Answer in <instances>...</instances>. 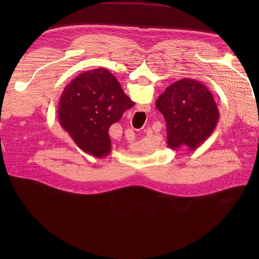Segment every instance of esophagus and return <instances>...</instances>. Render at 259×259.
<instances>
[{
  "label": "esophagus",
  "mask_w": 259,
  "mask_h": 259,
  "mask_svg": "<svg viewBox=\"0 0 259 259\" xmlns=\"http://www.w3.org/2000/svg\"><path fill=\"white\" fill-rule=\"evenodd\" d=\"M126 138H128V140L129 141H134L135 140V134H134V131L133 130H128L126 131Z\"/></svg>",
  "instance_id": "obj_1"
}]
</instances>
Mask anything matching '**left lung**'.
<instances>
[{
  "instance_id": "left-lung-1",
  "label": "left lung",
  "mask_w": 259,
  "mask_h": 259,
  "mask_svg": "<svg viewBox=\"0 0 259 259\" xmlns=\"http://www.w3.org/2000/svg\"><path fill=\"white\" fill-rule=\"evenodd\" d=\"M167 125V145L171 150H196L216 128L219 111L211 92L201 82L176 81L156 101Z\"/></svg>"
}]
</instances>
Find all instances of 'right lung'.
I'll list each match as a JSON object with an SVG mask.
<instances>
[{
  "instance_id": "right-lung-1",
  "label": "right lung",
  "mask_w": 259,
  "mask_h": 259,
  "mask_svg": "<svg viewBox=\"0 0 259 259\" xmlns=\"http://www.w3.org/2000/svg\"><path fill=\"white\" fill-rule=\"evenodd\" d=\"M134 106L115 76L99 68L79 74L64 88L58 119L82 151L101 159L111 151L110 125Z\"/></svg>"
}]
</instances>
